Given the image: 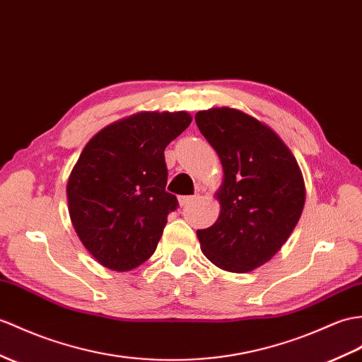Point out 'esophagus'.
I'll use <instances>...</instances> for the list:
<instances>
[{
  "instance_id": "34e87169",
  "label": "esophagus",
  "mask_w": 362,
  "mask_h": 362,
  "mask_svg": "<svg viewBox=\"0 0 362 362\" xmlns=\"http://www.w3.org/2000/svg\"><path fill=\"white\" fill-rule=\"evenodd\" d=\"M197 200V196H183V197H179V205L180 206H187V205H191L192 202Z\"/></svg>"
}]
</instances>
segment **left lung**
<instances>
[{
    "label": "left lung",
    "mask_w": 362,
    "mask_h": 362,
    "mask_svg": "<svg viewBox=\"0 0 362 362\" xmlns=\"http://www.w3.org/2000/svg\"><path fill=\"white\" fill-rule=\"evenodd\" d=\"M202 136L219 157L223 179L214 197L221 213L197 230L202 253L231 273L267 264L298 225L305 182L296 157L270 126L228 106L196 114Z\"/></svg>",
    "instance_id": "left-lung-1"
}]
</instances>
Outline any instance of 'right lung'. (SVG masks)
Instances as JSON below:
<instances>
[{"label":"right lung","mask_w":362,"mask_h":362,"mask_svg":"<svg viewBox=\"0 0 362 362\" xmlns=\"http://www.w3.org/2000/svg\"><path fill=\"white\" fill-rule=\"evenodd\" d=\"M187 111H140L105 126L83 148L66 185L75 233L100 265L129 272L154 255L177 199L165 191V148Z\"/></svg>","instance_id":"right-lung-1"}]
</instances>
